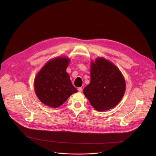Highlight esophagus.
<instances>
[{"instance_id":"obj_1","label":"esophagus","mask_w":156,"mask_h":156,"mask_svg":"<svg viewBox=\"0 0 156 156\" xmlns=\"http://www.w3.org/2000/svg\"><path fill=\"white\" fill-rule=\"evenodd\" d=\"M78 91H79V92H82L83 91V88L82 87H78Z\"/></svg>"}]
</instances>
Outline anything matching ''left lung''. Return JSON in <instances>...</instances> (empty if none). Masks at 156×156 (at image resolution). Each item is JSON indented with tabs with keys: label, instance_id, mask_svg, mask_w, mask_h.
<instances>
[{
	"label": "left lung",
	"instance_id": "8db88e82",
	"mask_svg": "<svg viewBox=\"0 0 156 156\" xmlns=\"http://www.w3.org/2000/svg\"><path fill=\"white\" fill-rule=\"evenodd\" d=\"M91 82L83 93L98 111L114 107L125 91V81L120 71L113 63L98 58L91 64Z\"/></svg>",
	"mask_w": 156,
	"mask_h": 156
}]
</instances>
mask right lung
I'll list each match as a JSON object with an SVG mask.
<instances>
[{
  "label": "right lung",
  "instance_id": "add662e5",
  "mask_svg": "<svg viewBox=\"0 0 156 156\" xmlns=\"http://www.w3.org/2000/svg\"><path fill=\"white\" fill-rule=\"evenodd\" d=\"M70 60L54 58L44 65L34 80V89L39 99L45 105L58 107L73 93L78 92L72 85L66 69Z\"/></svg>",
  "mask_w": 156,
  "mask_h": 156
}]
</instances>
